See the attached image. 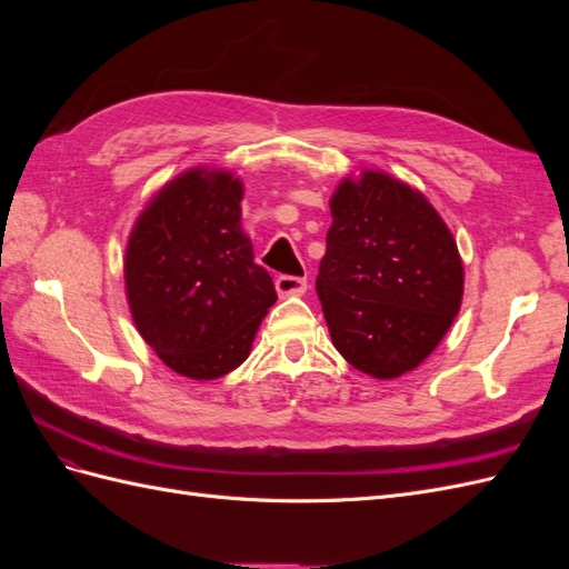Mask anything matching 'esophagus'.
I'll return each instance as SVG.
<instances>
[{
	"mask_svg": "<svg viewBox=\"0 0 569 569\" xmlns=\"http://www.w3.org/2000/svg\"><path fill=\"white\" fill-rule=\"evenodd\" d=\"M274 287H278V295L289 297V295H303L308 282L306 278H299V274H280V278L274 280Z\"/></svg>",
	"mask_w": 569,
	"mask_h": 569,
	"instance_id": "34e87169",
	"label": "esophagus"
}]
</instances>
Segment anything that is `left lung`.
Wrapping results in <instances>:
<instances>
[{
	"mask_svg": "<svg viewBox=\"0 0 569 569\" xmlns=\"http://www.w3.org/2000/svg\"><path fill=\"white\" fill-rule=\"evenodd\" d=\"M316 289L337 351L393 380L437 349L458 316L462 263L453 234L420 192L366 170L330 201Z\"/></svg>",
	"mask_w": 569,
	"mask_h": 569,
	"instance_id": "left-lung-1",
	"label": "left lung"
}]
</instances>
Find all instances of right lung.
<instances>
[{
  "instance_id": "add662e5",
  "label": "right lung",
  "mask_w": 569,
  "mask_h": 569,
  "mask_svg": "<svg viewBox=\"0 0 569 569\" xmlns=\"http://www.w3.org/2000/svg\"><path fill=\"white\" fill-rule=\"evenodd\" d=\"M242 182L189 170L163 187L137 220L126 287L137 330L163 363L192 380H216L247 360L278 299L253 263L239 226Z\"/></svg>"
}]
</instances>
